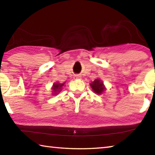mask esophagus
Segmentation results:
<instances>
[{
    "label": "esophagus",
    "instance_id": "1",
    "mask_svg": "<svg viewBox=\"0 0 155 155\" xmlns=\"http://www.w3.org/2000/svg\"><path fill=\"white\" fill-rule=\"evenodd\" d=\"M74 77L77 78H81V77L80 75H78V74H76V75L74 76Z\"/></svg>",
    "mask_w": 155,
    "mask_h": 155
}]
</instances>
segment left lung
Masks as SVG:
<instances>
[{
    "instance_id": "8db88e82",
    "label": "left lung",
    "mask_w": 155,
    "mask_h": 155,
    "mask_svg": "<svg viewBox=\"0 0 155 155\" xmlns=\"http://www.w3.org/2000/svg\"><path fill=\"white\" fill-rule=\"evenodd\" d=\"M90 86H91L93 91H94L95 94H97L98 95L102 94L106 89L101 79H99V78H96V79L90 83Z\"/></svg>"
}]
</instances>
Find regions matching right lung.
<instances>
[{
    "label": "right lung",
    "instance_id": "right-lung-1",
    "mask_svg": "<svg viewBox=\"0 0 155 155\" xmlns=\"http://www.w3.org/2000/svg\"><path fill=\"white\" fill-rule=\"evenodd\" d=\"M65 85V83H54L53 84V86L51 87V92H52V95H58L59 93H60L61 89H62L63 87Z\"/></svg>",
    "mask_w": 155,
    "mask_h": 155
}]
</instances>
